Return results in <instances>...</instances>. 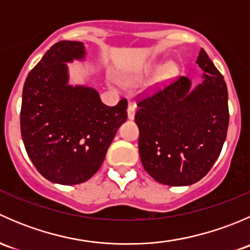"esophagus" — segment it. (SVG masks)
<instances>
[{
    "label": "esophagus",
    "mask_w": 250,
    "mask_h": 250,
    "mask_svg": "<svg viewBox=\"0 0 250 250\" xmlns=\"http://www.w3.org/2000/svg\"><path fill=\"white\" fill-rule=\"evenodd\" d=\"M135 110H137V105H135L134 103H129V105H128V110H127L128 120H134Z\"/></svg>",
    "instance_id": "34e87169"
}]
</instances>
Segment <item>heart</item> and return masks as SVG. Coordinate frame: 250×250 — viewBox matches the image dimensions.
<instances>
[{
    "label": "heart",
    "instance_id": "heart-1",
    "mask_svg": "<svg viewBox=\"0 0 250 250\" xmlns=\"http://www.w3.org/2000/svg\"><path fill=\"white\" fill-rule=\"evenodd\" d=\"M166 74H167V75H169V74H170V71H169V70H168V71L166 72Z\"/></svg>",
    "mask_w": 250,
    "mask_h": 250
}]
</instances>
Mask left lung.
<instances>
[{
  "label": "left lung",
  "mask_w": 250,
  "mask_h": 250,
  "mask_svg": "<svg viewBox=\"0 0 250 250\" xmlns=\"http://www.w3.org/2000/svg\"><path fill=\"white\" fill-rule=\"evenodd\" d=\"M196 62L202 82L192 87L180 77L139 102V155L156 181L188 186L210 170L221 152L229 127L228 87L206 50Z\"/></svg>",
  "instance_id": "8db88e82"
}]
</instances>
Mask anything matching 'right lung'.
<instances>
[{
	"label": "right lung",
	"mask_w": 250,
	"mask_h": 250,
	"mask_svg": "<svg viewBox=\"0 0 250 250\" xmlns=\"http://www.w3.org/2000/svg\"><path fill=\"white\" fill-rule=\"evenodd\" d=\"M83 42L60 41L24 83L20 129L30 160L47 180L76 185L92 178L127 120V100L110 107L95 88L69 83V62L85 60Z\"/></svg>",
	"instance_id": "1"
}]
</instances>
